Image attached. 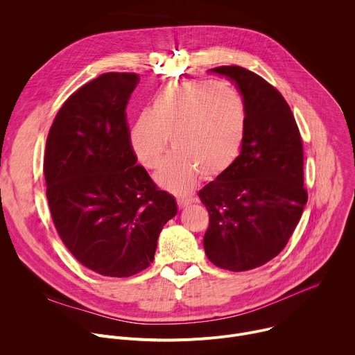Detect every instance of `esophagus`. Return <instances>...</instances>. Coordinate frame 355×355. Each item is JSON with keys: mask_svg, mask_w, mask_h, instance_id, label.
<instances>
[{"mask_svg": "<svg viewBox=\"0 0 355 355\" xmlns=\"http://www.w3.org/2000/svg\"><path fill=\"white\" fill-rule=\"evenodd\" d=\"M192 199L191 198H178L177 199V204H178V207L182 209V208H187L188 205H191L192 204Z\"/></svg>", "mask_w": 355, "mask_h": 355, "instance_id": "esophagus-1", "label": "esophagus"}]
</instances>
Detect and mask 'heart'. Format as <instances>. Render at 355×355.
Segmentation results:
<instances>
[{
    "label": "heart",
    "instance_id": "obj_1",
    "mask_svg": "<svg viewBox=\"0 0 355 355\" xmlns=\"http://www.w3.org/2000/svg\"><path fill=\"white\" fill-rule=\"evenodd\" d=\"M245 107L240 95L220 83L170 84L151 98L147 112L129 129L133 155L146 168H157L156 181L174 192H185L202 173L215 178L236 162L245 135Z\"/></svg>",
    "mask_w": 355,
    "mask_h": 355
}]
</instances>
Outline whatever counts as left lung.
<instances>
[{"mask_svg": "<svg viewBox=\"0 0 355 355\" xmlns=\"http://www.w3.org/2000/svg\"><path fill=\"white\" fill-rule=\"evenodd\" d=\"M209 71L236 83L245 107V135L232 167L198 195L209 212L207 257L219 268H257L286 245L308 202L303 148L284 96L239 66Z\"/></svg>", "mask_w": 355, "mask_h": 355, "instance_id": "obj_1", "label": "left lung"}]
</instances>
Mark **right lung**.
<instances>
[{"label": "right lung", "instance_id": "1", "mask_svg": "<svg viewBox=\"0 0 355 355\" xmlns=\"http://www.w3.org/2000/svg\"><path fill=\"white\" fill-rule=\"evenodd\" d=\"M133 73H107L77 89L58 112L44 153L46 196L71 254L105 277H130L155 259L164 225L177 215L129 144L126 105Z\"/></svg>", "mask_w": 355, "mask_h": 355}]
</instances>
